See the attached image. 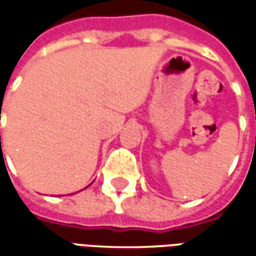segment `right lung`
Returning <instances> with one entry per match:
<instances>
[{
    "mask_svg": "<svg viewBox=\"0 0 256 256\" xmlns=\"http://www.w3.org/2000/svg\"><path fill=\"white\" fill-rule=\"evenodd\" d=\"M1 153H2V148H1Z\"/></svg>",
    "mask_w": 256,
    "mask_h": 256,
    "instance_id": "add662e5",
    "label": "right lung"
}]
</instances>
